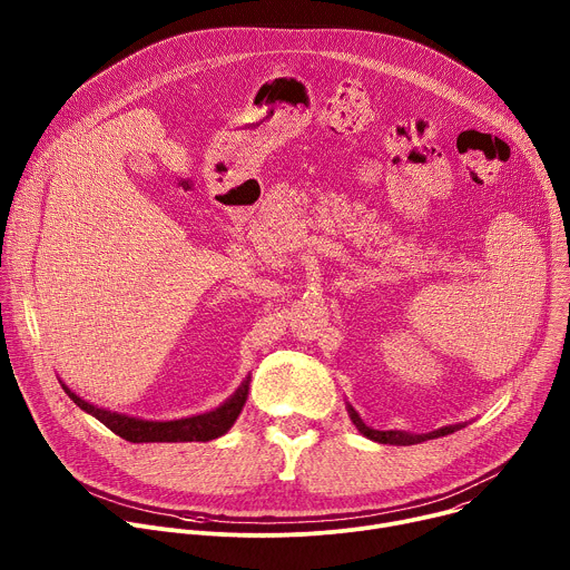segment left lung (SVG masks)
Here are the masks:
<instances>
[{
	"instance_id": "left-lung-1",
	"label": "left lung",
	"mask_w": 570,
	"mask_h": 570,
	"mask_svg": "<svg viewBox=\"0 0 570 570\" xmlns=\"http://www.w3.org/2000/svg\"><path fill=\"white\" fill-rule=\"evenodd\" d=\"M347 411H350V417L354 422V426L367 438V440H374L379 444H394V446H411V444H420V442H426V440H435V438H444V435H451L460 429H464V424H453V426H442L438 431H431V433H405V431H374L370 429L358 413L352 409V405L347 403Z\"/></svg>"
}]
</instances>
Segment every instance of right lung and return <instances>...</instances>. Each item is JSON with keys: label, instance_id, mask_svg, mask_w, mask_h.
<instances>
[{"label": "right lung", "instance_id": "obj_1", "mask_svg": "<svg viewBox=\"0 0 570 570\" xmlns=\"http://www.w3.org/2000/svg\"><path fill=\"white\" fill-rule=\"evenodd\" d=\"M60 385L80 411H86L88 415L97 417L115 435H119L128 442H135V444H139V442H209V440L225 435L232 429V424L236 422L238 413L243 411V405H246V399H248L250 376L243 381L238 385V390L225 403H220L218 409L203 413V415L171 420V422H150V420L112 413V411L99 409V405H95L86 399H80L62 381H60Z\"/></svg>", "mask_w": 570, "mask_h": 570}]
</instances>
